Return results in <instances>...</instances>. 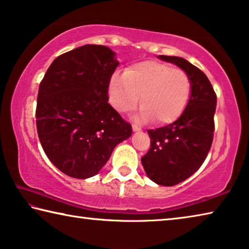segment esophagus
<instances>
[{
    "instance_id": "esophagus-1",
    "label": "esophagus",
    "mask_w": 249,
    "mask_h": 249,
    "mask_svg": "<svg viewBox=\"0 0 249 249\" xmlns=\"http://www.w3.org/2000/svg\"><path fill=\"white\" fill-rule=\"evenodd\" d=\"M132 130L134 132H138V131H141V128L139 127V125L137 124H132Z\"/></svg>"
}]
</instances>
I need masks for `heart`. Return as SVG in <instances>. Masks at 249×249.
Listing matches in <instances>:
<instances>
[{"instance_id": "1", "label": "heart", "mask_w": 249, "mask_h": 249, "mask_svg": "<svg viewBox=\"0 0 249 249\" xmlns=\"http://www.w3.org/2000/svg\"><path fill=\"white\" fill-rule=\"evenodd\" d=\"M191 92V80L184 71L170 65L144 60L124 72L113 74L109 83L110 103L120 112H129L139 104L142 121L156 119L165 124L177 120L184 110Z\"/></svg>"}]
</instances>
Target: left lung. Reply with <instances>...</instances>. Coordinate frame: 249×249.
<instances>
[{"label":"left lung","mask_w":249,"mask_h":249,"mask_svg":"<svg viewBox=\"0 0 249 249\" xmlns=\"http://www.w3.org/2000/svg\"><path fill=\"white\" fill-rule=\"evenodd\" d=\"M159 58L182 68L191 80V96L184 111L171 124L148 130L151 146L141 158L150 180L172 186L196 172L209 154L214 136L216 93L204 72L186 59L165 55Z\"/></svg>","instance_id":"1"}]
</instances>
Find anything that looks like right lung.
Wrapping results in <instances>:
<instances>
[{
    "label": "right lung",
    "instance_id": "right-lung-1",
    "mask_svg": "<svg viewBox=\"0 0 249 249\" xmlns=\"http://www.w3.org/2000/svg\"><path fill=\"white\" fill-rule=\"evenodd\" d=\"M119 62L103 45H84L60 55L40 81L36 127L44 152L68 177L87 178L107 163L132 128L108 104Z\"/></svg>",
    "mask_w": 249,
    "mask_h": 249
}]
</instances>
